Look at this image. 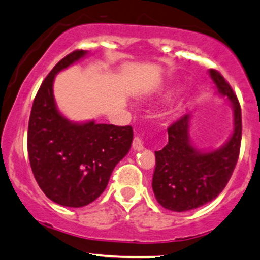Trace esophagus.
Listing matches in <instances>:
<instances>
[{
  "instance_id": "obj_1",
  "label": "esophagus",
  "mask_w": 260,
  "mask_h": 260,
  "mask_svg": "<svg viewBox=\"0 0 260 260\" xmlns=\"http://www.w3.org/2000/svg\"><path fill=\"white\" fill-rule=\"evenodd\" d=\"M132 148H133V150H136V151H140V150L144 149L143 140L140 139L139 137H134L133 143H132Z\"/></svg>"
}]
</instances>
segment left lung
<instances>
[{"mask_svg": "<svg viewBox=\"0 0 260 260\" xmlns=\"http://www.w3.org/2000/svg\"><path fill=\"white\" fill-rule=\"evenodd\" d=\"M209 75L218 92L228 96L233 105L234 133L220 149L201 152L190 144V115L168 127L167 145L155 151L152 190L157 202L170 211H190L214 200L226 186L239 160L242 137L239 99L220 73L211 69Z\"/></svg>", "mask_w": 260, "mask_h": 260, "instance_id": "1", "label": "left lung"}]
</instances>
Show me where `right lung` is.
Wrapping results in <instances>:
<instances>
[{
	"label": "right lung",
	"instance_id": "1",
	"mask_svg": "<svg viewBox=\"0 0 260 260\" xmlns=\"http://www.w3.org/2000/svg\"><path fill=\"white\" fill-rule=\"evenodd\" d=\"M86 53L71 52L47 75L34 99L27 129L31 170L41 190L53 202L75 208L102 195L133 140L131 126L73 123L58 111L53 95L55 74Z\"/></svg>",
	"mask_w": 260,
	"mask_h": 260
}]
</instances>
